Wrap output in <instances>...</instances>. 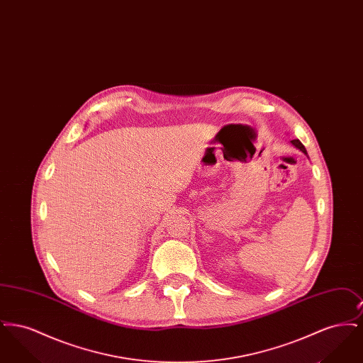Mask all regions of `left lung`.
I'll return each mask as SVG.
<instances>
[{
	"mask_svg": "<svg viewBox=\"0 0 363 363\" xmlns=\"http://www.w3.org/2000/svg\"><path fill=\"white\" fill-rule=\"evenodd\" d=\"M291 144L295 145L298 150H301V151H302L305 155H308V152H306V148L303 147V144H302L299 140H291Z\"/></svg>",
	"mask_w": 363,
	"mask_h": 363,
	"instance_id": "1",
	"label": "left lung"
}]
</instances>
